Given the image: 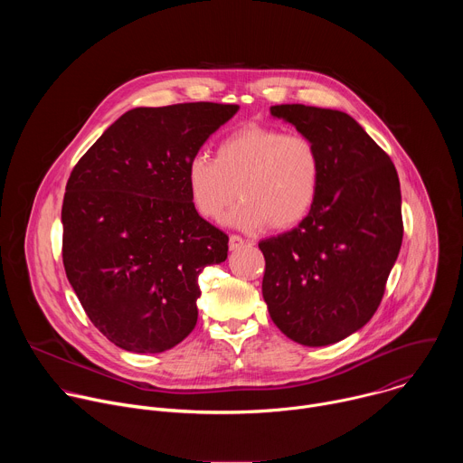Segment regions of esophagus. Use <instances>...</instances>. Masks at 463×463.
<instances>
[{"label":"esophagus","instance_id":"esophagus-1","mask_svg":"<svg viewBox=\"0 0 463 463\" xmlns=\"http://www.w3.org/2000/svg\"><path fill=\"white\" fill-rule=\"evenodd\" d=\"M245 245V240L241 238V236H238V234H231L229 236V247H231V250H238V249H241Z\"/></svg>","mask_w":463,"mask_h":463}]
</instances>
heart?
Returning <instances> with one entry per match:
<instances>
[{"instance_id": "obj_1", "label": "heart", "mask_w": 463, "mask_h": 463, "mask_svg": "<svg viewBox=\"0 0 463 463\" xmlns=\"http://www.w3.org/2000/svg\"><path fill=\"white\" fill-rule=\"evenodd\" d=\"M322 175L315 143L300 134L268 126H245L216 146L214 159L195 156L186 165L192 205L207 220H220L236 200L227 222L241 231L291 229L313 209Z\"/></svg>"}]
</instances>
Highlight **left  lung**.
Here are the masks:
<instances>
[{
    "instance_id": "8db88e82",
    "label": "left lung",
    "mask_w": 463,
    "mask_h": 463,
    "mask_svg": "<svg viewBox=\"0 0 463 463\" xmlns=\"http://www.w3.org/2000/svg\"><path fill=\"white\" fill-rule=\"evenodd\" d=\"M320 154L313 209L298 227L261 240V295L291 341L327 346L361 329L381 304L403 241L400 177L363 126L339 109L271 108Z\"/></svg>"
}]
</instances>
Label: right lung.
Masks as SVG:
<instances>
[{"label":"right lung","mask_w":463,"mask_h":463,"mask_svg":"<svg viewBox=\"0 0 463 463\" xmlns=\"http://www.w3.org/2000/svg\"><path fill=\"white\" fill-rule=\"evenodd\" d=\"M236 104L134 108L82 156L65 186L61 258L84 311L115 346L161 354L197 322V277L229 236L197 214L186 165Z\"/></svg>","instance_id":"right-lung-1"}]
</instances>
